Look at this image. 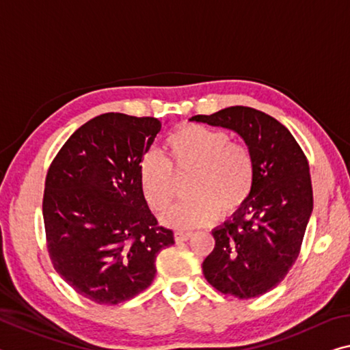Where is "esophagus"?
I'll return each mask as SVG.
<instances>
[{
  "mask_svg": "<svg viewBox=\"0 0 350 350\" xmlns=\"http://www.w3.org/2000/svg\"><path fill=\"white\" fill-rule=\"evenodd\" d=\"M191 235H193L191 232H176V234H174V240H176L177 243L187 241V240H190Z\"/></svg>",
  "mask_w": 350,
  "mask_h": 350,
  "instance_id": "obj_1",
  "label": "esophagus"
}]
</instances>
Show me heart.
Masks as SVG:
<instances>
[{"mask_svg": "<svg viewBox=\"0 0 350 350\" xmlns=\"http://www.w3.org/2000/svg\"><path fill=\"white\" fill-rule=\"evenodd\" d=\"M162 155L149 152L140 163V184L149 207L163 212L176 196V176L193 173L191 198L176 204L162 216L173 229H195L216 216L234 213L251 196L255 182L252 152L229 134L201 124H187L166 138Z\"/></svg>", "mask_w": 350, "mask_h": 350, "instance_id": "heart-1", "label": "heart"}]
</instances>
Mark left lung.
<instances>
[{"instance_id": "left-lung-1", "label": "left lung", "mask_w": 350, "mask_h": 350, "mask_svg": "<svg viewBox=\"0 0 350 350\" xmlns=\"http://www.w3.org/2000/svg\"><path fill=\"white\" fill-rule=\"evenodd\" d=\"M190 121L234 131L252 152L251 196L212 230L215 249L202 273L224 295L258 297L285 279L301 251L313 212L308 162L291 132L260 110L234 105Z\"/></svg>"}]
</instances>
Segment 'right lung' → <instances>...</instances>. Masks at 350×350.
<instances>
[{
	"label": "right lung",
	"instance_id": "1",
	"mask_svg": "<svg viewBox=\"0 0 350 350\" xmlns=\"http://www.w3.org/2000/svg\"><path fill=\"white\" fill-rule=\"evenodd\" d=\"M162 123L103 113L81 126L49 166L43 221L60 277L96 304L129 301L152 284L155 258L174 245L143 195L140 163Z\"/></svg>",
	"mask_w": 350,
	"mask_h": 350
}]
</instances>
